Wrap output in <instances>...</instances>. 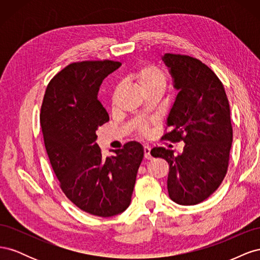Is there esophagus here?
<instances>
[{"label": "esophagus", "instance_id": "obj_1", "mask_svg": "<svg viewBox=\"0 0 260 260\" xmlns=\"http://www.w3.org/2000/svg\"><path fill=\"white\" fill-rule=\"evenodd\" d=\"M143 151H144V157H145V159H152V156H151V147L144 146Z\"/></svg>", "mask_w": 260, "mask_h": 260}]
</instances>
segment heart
I'll use <instances>...</instances> for the list:
<instances>
[{
    "mask_svg": "<svg viewBox=\"0 0 260 260\" xmlns=\"http://www.w3.org/2000/svg\"><path fill=\"white\" fill-rule=\"evenodd\" d=\"M131 79L136 82L143 94L148 92H161L167 83V76L164 69L157 65H144L136 69L130 75ZM118 92V86L112 93V102L114 103ZM144 131V130H143Z\"/></svg>",
    "mask_w": 260,
    "mask_h": 260,
    "instance_id": "b5f03b06",
    "label": "heart"
}]
</instances>
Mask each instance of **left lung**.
I'll return each mask as SVG.
<instances>
[{"mask_svg":"<svg viewBox=\"0 0 260 260\" xmlns=\"http://www.w3.org/2000/svg\"><path fill=\"white\" fill-rule=\"evenodd\" d=\"M178 94L162 139L183 141V152L154 147L151 154L169 164L167 187L170 199L180 205H196L208 199L223 181L232 145L230 106L223 84L201 60L187 55L167 53Z\"/></svg>","mask_w":260,"mask_h":260,"instance_id":"left-lung-1","label":"left lung"}]
</instances>
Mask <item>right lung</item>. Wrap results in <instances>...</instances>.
<instances>
[{"label": "right lung", "mask_w": 260, "mask_h": 260, "mask_svg": "<svg viewBox=\"0 0 260 260\" xmlns=\"http://www.w3.org/2000/svg\"><path fill=\"white\" fill-rule=\"evenodd\" d=\"M121 66L114 60L73 62L46 88L40 114L44 145L62 192L77 207L98 217L127 209L143 146L136 141L104 158L96 130L109 121L98 100L100 85Z\"/></svg>", "instance_id": "1"}]
</instances>
